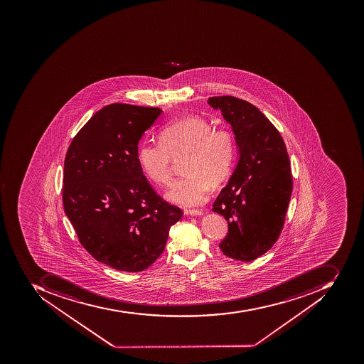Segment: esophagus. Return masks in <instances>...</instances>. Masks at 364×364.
I'll return each mask as SVG.
<instances>
[{
  "label": "esophagus",
  "mask_w": 364,
  "mask_h": 364,
  "mask_svg": "<svg viewBox=\"0 0 364 364\" xmlns=\"http://www.w3.org/2000/svg\"><path fill=\"white\" fill-rule=\"evenodd\" d=\"M183 213H185V215H187V216H199V215L204 214V212L200 210V209H185Z\"/></svg>",
  "instance_id": "1"
}]
</instances>
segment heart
<instances>
[{"label":"heart","instance_id":"obj_1","mask_svg":"<svg viewBox=\"0 0 364 364\" xmlns=\"http://www.w3.org/2000/svg\"><path fill=\"white\" fill-rule=\"evenodd\" d=\"M183 159L186 175L171 183L166 197L183 206H197L208 198L210 183L220 185L230 175L236 144L230 130L213 128L200 116H189L166 124L159 142L142 141L138 161L142 173L152 183H171L173 158Z\"/></svg>","mask_w":364,"mask_h":364}]
</instances>
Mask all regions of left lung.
I'll return each mask as SVG.
<instances>
[{"label":"left lung","mask_w":364,"mask_h":364,"mask_svg":"<svg viewBox=\"0 0 364 364\" xmlns=\"http://www.w3.org/2000/svg\"><path fill=\"white\" fill-rule=\"evenodd\" d=\"M208 103L232 126L240 154L213 205L228 223L220 248L236 261H254L271 250L283 230L293 189L287 147L279 130L252 103L232 96L212 97Z\"/></svg>","instance_id":"left-lung-1"}]
</instances>
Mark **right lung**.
I'll return each mask as SVG.
<instances>
[{
	"label": "right lung",
	"instance_id": "1",
	"mask_svg": "<svg viewBox=\"0 0 364 364\" xmlns=\"http://www.w3.org/2000/svg\"><path fill=\"white\" fill-rule=\"evenodd\" d=\"M161 111L126 103L103 107L65 155V215L85 250L118 271L141 272L155 263L183 216L152 188L138 161V142Z\"/></svg>",
	"mask_w": 364,
	"mask_h": 364
}]
</instances>
